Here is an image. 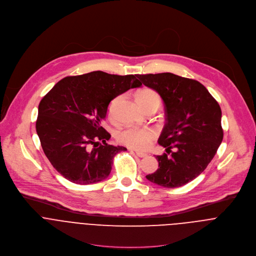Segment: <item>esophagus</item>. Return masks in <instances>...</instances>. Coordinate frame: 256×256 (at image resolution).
Returning <instances> with one entry per match:
<instances>
[{
	"label": "esophagus",
	"instance_id": "34e87169",
	"mask_svg": "<svg viewBox=\"0 0 256 256\" xmlns=\"http://www.w3.org/2000/svg\"><path fill=\"white\" fill-rule=\"evenodd\" d=\"M135 154L140 157V158H143V157H146L147 154L146 153H143V152H140V151H135Z\"/></svg>",
	"mask_w": 256,
	"mask_h": 256
}]
</instances>
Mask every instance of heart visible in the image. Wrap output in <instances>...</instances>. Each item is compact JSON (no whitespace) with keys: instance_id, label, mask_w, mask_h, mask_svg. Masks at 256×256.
<instances>
[{"instance_id":"obj_1","label":"heart","mask_w":256,"mask_h":256,"mask_svg":"<svg viewBox=\"0 0 256 256\" xmlns=\"http://www.w3.org/2000/svg\"><path fill=\"white\" fill-rule=\"evenodd\" d=\"M119 97L113 99L108 108V117L110 119L115 118L116 106L118 103ZM137 101L142 106L143 109L152 106L161 104L160 96L153 91L152 89H143L137 94ZM156 134L154 130L150 128H137V127H126L118 131L117 141L131 149L135 150H144L149 144L154 140Z\"/></svg>"}]
</instances>
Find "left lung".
<instances>
[{"mask_svg": "<svg viewBox=\"0 0 256 256\" xmlns=\"http://www.w3.org/2000/svg\"><path fill=\"white\" fill-rule=\"evenodd\" d=\"M137 77L165 106L166 123L158 143L166 153L156 156L159 168L146 178L167 188L183 186L205 170L222 142L220 106L196 80L172 73Z\"/></svg>", "mask_w": 256, "mask_h": 256, "instance_id": "obj_1", "label": "left lung"}]
</instances>
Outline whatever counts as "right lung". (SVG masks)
<instances>
[{
  "label": "right lung",
  "instance_id": "1",
  "mask_svg": "<svg viewBox=\"0 0 256 256\" xmlns=\"http://www.w3.org/2000/svg\"><path fill=\"white\" fill-rule=\"evenodd\" d=\"M142 84L136 75L102 71L65 77L41 100L36 130L43 151L67 180L81 185L106 179L114 156L127 149L106 141L102 127L110 102Z\"/></svg>",
  "mask_w": 256,
  "mask_h": 256
}]
</instances>
